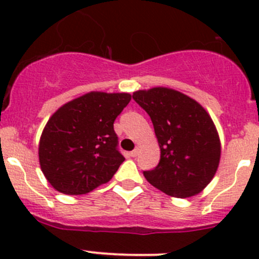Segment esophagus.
<instances>
[{
  "instance_id": "1",
  "label": "esophagus",
  "mask_w": 259,
  "mask_h": 259,
  "mask_svg": "<svg viewBox=\"0 0 259 259\" xmlns=\"http://www.w3.org/2000/svg\"><path fill=\"white\" fill-rule=\"evenodd\" d=\"M139 151H140L139 146H137V148H135L134 150L130 151V156H133V158H135V156H138V154H139Z\"/></svg>"
}]
</instances>
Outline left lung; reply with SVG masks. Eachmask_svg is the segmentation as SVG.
Segmentation results:
<instances>
[{
  "instance_id": "1",
  "label": "left lung",
  "mask_w": 259,
  "mask_h": 259,
  "mask_svg": "<svg viewBox=\"0 0 259 259\" xmlns=\"http://www.w3.org/2000/svg\"><path fill=\"white\" fill-rule=\"evenodd\" d=\"M150 116L160 160L145 179L176 198L202 192L213 179L221 159V142L209 114L189 96L168 88L133 94Z\"/></svg>"
}]
</instances>
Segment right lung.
Here are the masks:
<instances>
[{"instance_id": "right-lung-1", "label": "right lung", "mask_w": 259, "mask_h": 259, "mask_svg": "<svg viewBox=\"0 0 259 259\" xmlns=\"http://www.w3.org/2000/svg\"><path fill=\"white\" fill-rule=\"evenodd\" d=\"M132 100L126 93L85 94L49 119L38 145L41 170L50 184L69 195L86 194L108 183L125 158L114 121Z\"/></svg>"}]
</instances>
